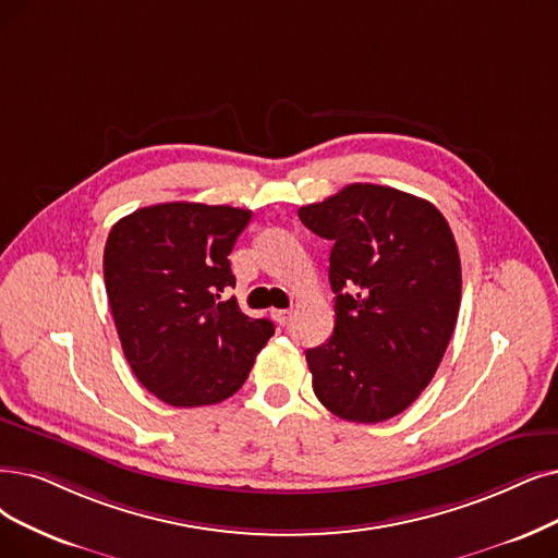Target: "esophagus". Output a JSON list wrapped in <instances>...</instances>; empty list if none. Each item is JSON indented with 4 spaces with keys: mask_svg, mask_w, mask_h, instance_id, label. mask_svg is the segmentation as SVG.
<instances>
[{
    "mask_svg": "<svg viewBox=\"0 0 558 558\" xmlns=\"http://www.w3.org/2000/svg\"><path fill=\"white\" fill-rule=\"evenodd\" d=\"M272 318H275L279 325H286L288 320L293 318V311H291V308H275V311H272Z\"/></svg>",
    "mask_w": 558,
    "mask_h": 558,
    "instance_id": "1",
    "label": "esophagus"
}]
</instances>
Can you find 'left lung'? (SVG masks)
<instances>
[{
    "instance_id": "left-lung-1",
    "label": "left lung",
    "mask_w": 558,
    "mask_h": 558,
    "mask_svg": "<svg viewBox=\"0 0 558 558\" xmlns=\"http://www.w3.org/2000/svg\"><path fill=\"white\" fill-rule=\"evenodd\" d=\"M331 240V337L306 350L320 403L345 421L380 423L426 389L456 329L462 272L449 221L426 198L352 183L298 210Z\"/></svg>"
}]
</instances>
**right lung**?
Returning <instances> with one entry per match:
<instances>
[{
	"mask_svg": "<svg viewBox=\"0 0 558 558\" xmlns=\"http://www.w3.org/2000/svg\"><path fill=\"white\" fill-rule=\"evenodd\" d=\"M252 213L173 202L140 208L109 231L102 272L111 316L137 380L167 405L233 396L275 325L244 316L229 254Z\"/></svg>",
	"mask_w": 558,
	"mask_h": 558,
	"instance_id": "obj_1",
	"label": "right lung"
}]
</instances>
